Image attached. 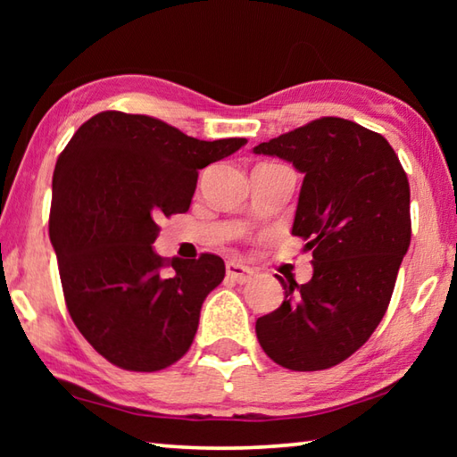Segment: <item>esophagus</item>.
Wrapping results in <instances>:
<instances>
[{
    "mask_svg": "<svg viewBox=\"0 0 457 457\" xmlns=\"http://www.w3.org/2000/svg\"><path fill=\"white\" fill-rule=\"evenodd\" d=\"M226 270H228V278H231V280L237 282V284L250 282L252 276H253L252 270L244 266V264H239V262H228Z\"/></svg>",
    "mask_w": 457,
    "mask_h": 457,
    "instance_id": "1",
    "label": "esophagus"
}]
</instances>
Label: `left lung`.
Returning a JSON list of instances; mask_svg holds the SVG:
<instances>
[{"label":"left lung","mask_w":457,"mask_h":457,"mask_svg":"<svg viewBox=\"0 0 457 457\" xmlns=\"http://www.w3.org/2000/svg\"><path fill=\"white\" fill-rule=\"evenodd\" d=\"M304 173L292 234L308 239L312 278L284 280L280 308L256 320L262 349L292 370L335 367L359 351L389 306L411 242L409 181L386 138L322 117L253 146Z\"/></svg>","instance_id":"8db88e82"}]
</instances>
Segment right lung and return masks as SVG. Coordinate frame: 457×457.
Masks as SVG:
<instances>
[{"instance_id":"obj_1","label":"right lung","mask_w":457,"mask_h":457,"mask_svg":"<svg viewBox=\"0 0 457 457\" xmlns=\"http://www.w3.org/2000/svg\"><path fill=\"white\" fill-rule=\"evenodd\" d=\"M245 143L199 141L146 114L104 111L60 153L50 242L68 312L108 362L153 373L189 351L226 264L215 253L157 256L159 220L187 212L199 169Z\"/></svg>"}]
</instances>
